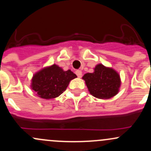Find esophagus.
Instances as JSON below:
<instances>
[{"label": "esophagus", "instance_id": "34e87169", "mask_svg": "<svg viewBox=\"0 0 151 151\" xmlns=\"http://www.w3.org/2000/svg\"><path fill=\"white\" fill-rule=\"evenodd\" d=\"M75 73L78 77H81V76H82V72H81V70H76Z\"/></svg>", "mask_w": 151, "mask_h": 151}]
</instances>
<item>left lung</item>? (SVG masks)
I'll use <instances>...</instances> for the list:
<instances>
[{"mask_svg": "<svg viewBox=\"0 0 151 151\" xmlns=\"http://www.w3.org/2000/svg\"><path fill=\"white\" fill-rule=\"evenodd\" d=\"M89 93L94 97L109 99L119 91L121 81L119 74L112 67L98 64L92 73H86L82 77Z\"/></svg>", "mask_w": 151, "mask_h": 151, "instance_id": "left-lung-1", "label": "left lung"}]
</instances>
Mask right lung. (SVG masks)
I'll use <instances>...</instances> for the list:
<instances>
[{
	"mask_svg": "<svg viewBox=\"0 0 151 151\" xmlns=\"http://www.w3.org/2000/svg\"><path fill=\"white\" fill-rule=\"evenodd\" d=\"M77 77L70 70L67 71L58 65L45 67L34 74L30 87L36 95L45 99H52L65 91L70 81Z\"/></svg>",
	"mask_w": 151,
	"mask_h": 151,
	"instance_id": "obj_1",
	"label": "right lung"
}]
</instances>
